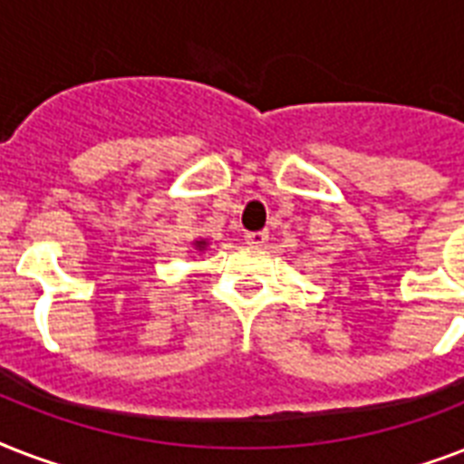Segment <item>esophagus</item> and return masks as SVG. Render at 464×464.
<instances>
[{"instance_id":"obj_1","label":"esophagus","mask_w":464,"mask_h":464,"mask_svg":"<svg viewBox=\"0 0 464 464\" xmlns=\"http://www.w3.org/2000/svg\"><path fill=\"white\" fill-rule=\"evenodd\" d=\"M269 240V233L267 231H255V233H246V243L247 246H255V247H260L265 246Z\"/></svg>"}]
</instances>
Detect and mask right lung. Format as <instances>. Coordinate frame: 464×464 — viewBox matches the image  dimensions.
I'll return each mask as SVG.
<instances>
[{
  "instance_id": "1",
  "label": "right lung",
  "mask_w": 464,
  "mask_h": 464,
  "mask_svg": "<svg viewBox=\"0 0 464 464\" xmlns=\"http://www.w3.org/2000/svg\"><path fill=\"white\" fill-rule=\"evenodd\" d=\"M207 247H209V240H207V238L192 240V250H195V253H204Z\"/></svg>"
}]
</instances>
